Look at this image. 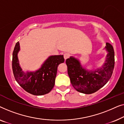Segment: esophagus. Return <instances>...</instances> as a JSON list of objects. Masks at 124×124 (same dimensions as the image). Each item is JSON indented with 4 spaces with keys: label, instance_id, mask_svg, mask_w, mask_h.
Instances as JSON below:
<instances>
[{
    "label": "esophagus",
    "instance_id": "obj_1",
    "mask_svg": "<svg viewBox=\"0 0 124 124\" xmlns=\"http://www.w3.org/2000/svg\"><path fill=\"white\" fill-rule=\"evenodd\" d=\"M69 57H70V54L69 53H64V58L65 60H67L68 58H69Z\"/></svg>",
    "mask_w": 124,
    "mask_h": 124
}]
</instances>
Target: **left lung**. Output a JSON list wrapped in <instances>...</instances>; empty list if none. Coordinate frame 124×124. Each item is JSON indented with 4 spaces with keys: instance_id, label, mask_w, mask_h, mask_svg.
<instances>
[{
    "instance_id": "1",
    "label": "left lung",
    "mask_w": 124,
    "mask_h": 124,
    "mask_svg": "<svg viewBox=\"0 0 124 124\" xmlns=\"http://www.w3.org/2000/svg\"><path fill=\"white\" fill-rule=\"evenodd\" d=\"M104 49L107 52L105 62L96 70H87L74 57L66 60L71 83L78 92L86 94L95 93L110 79L115 66V52L112 45L108 43H106Z\"/></svg>"
}]
</instances>
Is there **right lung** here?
<instances>
[{"instance_id": "1", "label": "right lung", "mask_w": 124, "mask_h": 124, "mask_svg": "<svg viewBox=\"0 0 124 124\" xmlns=\"http://www.w3.org/2000/svg\"><path fill=\"white\" fill-rule=\"evenodd\" d=\"M20 50L18 41L12 55V69L16 81L31 94L42 95L49 93L54 86L58 66L64 61L63 55H50L37 70L24 72L19 63L18 53Z\"/></svg>"}]
</instances>
